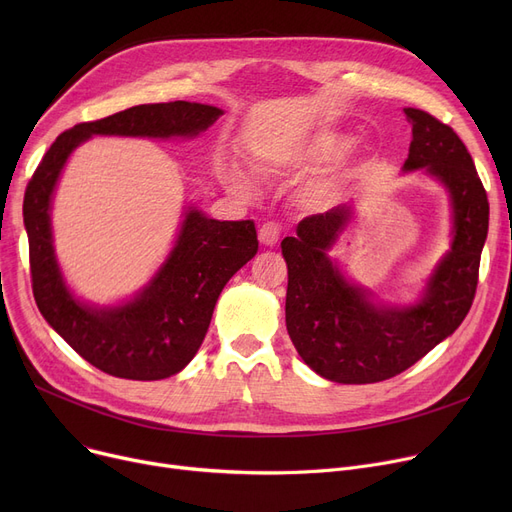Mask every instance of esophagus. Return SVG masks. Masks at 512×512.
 <instances>
[{"label":"esophagus","instance_id":"esophagus-1","mask_svg":"<svg viewBox=\"0 0 512 512\" xmlns=\"http://www.w3.org/2000/svg\"><path fill=\"white\" fill-rule=\"evenodd\" d=\"M280 238V226L276 222H265L259 228V240L267 247H274Z\"/></svg>","mask_w":512,"mask_h":512}]
</instances>
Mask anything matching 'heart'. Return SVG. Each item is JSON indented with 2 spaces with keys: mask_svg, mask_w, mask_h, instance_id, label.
Wrapping results in <instances>:
<instances>
[{
  "mask_svg": "<svg viewBox=\"0 0 512 512\" xmlns=\"http://www.w3.org/2000/svg\"><path fill=\"white\" fill-rule=\"evenodd\" d=\"M351 147V137H346L342 132H334V130H326V132H319L315 137H311L297 153H294V161H297L299 166L305 168H324L328 164H334L336 159H340L346 149ZM230 182L238 188L245 186L238 176L230 174ZM336 182H321L319 186L313 188V199L315 201H330L336 195Z\"/></svg>",
  "mask_w": 512,
  "mask_h": 512,
  "instance_id": "heart-1",
  "label": "heart"
}]
</instances>
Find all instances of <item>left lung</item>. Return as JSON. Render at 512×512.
<instances>
[{"label": "left lung", "mask_w": 512, "mask_h": 512, "mask_svg": "<svg viewBox=\"0 0 512 512\" xmlns=\"http://www.w3.org/2000/svg\"><path fill=\"white\" fill-rule=\"evenodd\" d=\"M413 141L405 170L423 168L440 178L452 201L454 242L421 303L382 309L361 288L346 284L326 251L344 228L351 207L340 205L299 222L282 240L288 265L286 330L303 361L338 384H373L394 378L450 336L469 313L490 203L471 153L448 124L405 107Z\"/></svg>", "instance_id": "1"}]
</instances>
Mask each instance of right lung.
<instances>
[{
	"mask_svg": "<svg viewBox=\"0 0 512 512\" xmlns=\"http://www.w3.org/2000/svg\"><path fill=\"white\" fill-rule=\"evenodd\" d=\"M222 116L213 105L145 103L64 130L43 155L24 191V226L35 303L47 324L103 373L124 380H164L195 357L226 282L255 257L253 220L218 222L188 211L176 247L137 299L116 309H91L72 299L51 247L49 201L74 147L91 134L188 137Z\"/></svg>",
	"mask_w": 512,
	"mask_h": 512,
	"instance_id": "1",
	"label": "right lung"
}]
</instances>
